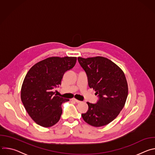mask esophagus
<instances>
[{"label": "esophagus", "instance_id": "1", "mask_svg": "<svg viewBox=\"0 0 155 155\" xmlns=\"http://www.w3.org/2000/svg\"><path fill=\"white\" fill-rule=\"evenodd\" d=\"M72 101H74V102H75L76 103H79V102H80L81 101H78V100H77V99H75V98H73L72 99Z\"/></svg>", "mask_w": 155, "mask_h": 155}]
</instances>
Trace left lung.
<instances>
[{
	"mask_svg": "<svg viewBox=\"0 0 155 155\" xmlns=\"http://www.w3.org/2000/svg\"><path fill=\"white\" fill-rule=\"evenodd\" d=\"M86 72L87 83L97 95L96 104L86 102L87 111L81 116L85 122L94 127L108 124L115 120L124 106L128 87L122 70L107 58L97 56L78 58Z\"/></svg>",
	"mask_w": 155,
	"mask_h": 155,
	"instance_id": "1",
	"label": "left lung"
}]
</instances>
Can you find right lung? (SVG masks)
<instances>
[{
    "label": "right lung",
    "instance_id": "obj_1",
    "mask_svg": "<svg viewBox=\"0 0 155 155\" xmlns=\"http://www.w3.org/2000/svg\"><path fill=\"white\" fill-rule=\"evenodd\" d=\"M75 57H51L35 64L27 73L21 87V98L27 112L38 125L48 127L62 115L61 105L69 99L53 92L61 84L64 74L75 65Z\"/></svg>",
    "mask_w": 155,
    "mask_h": 155
}]
</instances>
